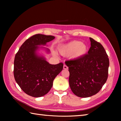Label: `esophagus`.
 I'll list each match as a JSON object with an SVG mask.
<instances>
[{
    "mask_svg": "<svg viewBox=\"0 0 121 121\" xmlns=\"http://www.w3.org/2000/svg\"><path fill=\"white\" fill-rule=\"evenodd\" d=\"M63 69H65V70H68V67L65 65H63Z\"/></svg>",
    "mask_w": 121,
    "mask_h": 121,
    "instance_id": "1",
    "label": "esophagus"
}]
</instances>
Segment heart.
I'll return each instance as SVG.
<instances>
[{"label":"heart","mask_w":121,"mask_h":121,"mask_svg":"<svg viewBox=\"0 0 121 121\" xmlns=\"http://www.w3.org/2000/svg\"><path fill=\"white\" fill-rule=\"evenodd\" d=\"M58 50L63 56H70L72 60H78L87 55L88 47L81 41L72 40L60 46Z\"/></svg>","instance_id":"b5f03b06"}]
</instances>
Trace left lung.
I'll return each instance as SVG.
<instances>
[{
    "label": "left lung",
    "instance_id": "8db88e82",
    "mask_svg": "<svg viewBox=\"0 0 121 121\" xmlns=\"http://www.w3.org/2000/svg\"><path fill=\"white\" fill-rule=\"evenodd\" d=\"M91 46L83 58L66 61L70 72L69 85L79 97L86 98L98 93L108 76L109 60L101 43L89 38Z\"/></svg>",
    "mask_w": 121,
    "mask_h": 121
}]
</instances>
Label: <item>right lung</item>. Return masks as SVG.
Wrapping results in <instances>:
<instances>
[{
	"instance_id": "right-lung-1",
	"label": "right lung",
	"mask_w": 121,
	"mask_h": 121,
	"mask_svg": "<svg viewBox=\"0 0 121 121\" xmlns=\"http://www.w3.org/2000/svg\"><path fill=\"white\" fill-rule=\"evenodd\" d=\"M55 38L51 35L36 34L23 43L16 53L14 61V77L20 88L29 96L40 97L49 91L56 77L62 70L63 64L51 65L37 51L49 49L45 46Z\"/></svg>"
}]
</instances>
